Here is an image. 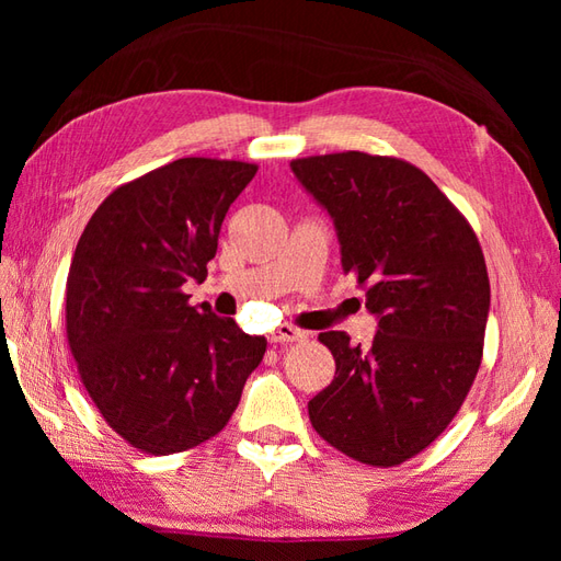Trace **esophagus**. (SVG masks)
Instances as JSON below:
<instances>
[{
    "label": "esophagus",
    "instance_id": "1",
    "mask_svg": "<svg viewBox=\"0 0 561 561\" xmlns=\"http://www.w3.org/2000/svg\"><path fill=\"white\" fill-rule=\"evenodd\" d=\"M306 337H308V335H306L304 330L294 328V325H287V323L270 332V342H301V340H306Z\"/></svg>",
    "mask_w": 561,
    "mask_h": 561
}]
</instances>
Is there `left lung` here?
I'll return each mask as SVG.
<instances>
[{
	"label": "left lung",
	"instance_id": "8db88e82",
	"mask_svg": "<svg viewBox=\"0 0 561 561\" xmlns=\"http://www.w3.org/2000/svg\"><path fill=\"white\" fill-rule=\"evenodd\" d=\"M291 171L330 211L342 270L378 316L371 350L320 332L335 378L308 416L344 456L392 468L444 434L478 376L490 313L480 241L410 161L340 151L294 159Z\"/></svg>",
	"mask_w": 561,
	"mask_h": 561
}]
</instances>
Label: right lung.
Listing matches in <instances>:
<instances>
[{
    "mask_svg": "<svg viewBox=\"0 0 561 561\" xmlns=\"http://www.w3.org/2000/svg\"><path fill=\"white\" fill-rule=\"evenodd\" d=\"M255 173L205 157L153 169L101 202L71 257L65 320L79 378L105 424L147 456L217 436L265 356V337L183 291L207 279L226 211Z\"/></svg>",
    "mask_w": 561,
    "mask_h": 561,
    "instance_id": "right-lung-1",
    "label": "right lung"
}]
</instances>
